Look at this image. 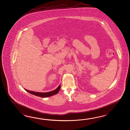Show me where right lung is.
Listing matches in <instances>:
<instances>
[{
	"mask_svg": "<svg viewBox=\"0 0 130 130\" xmlns=\"http://www.w3.org/2000/svg\"><path fill=\"white\" fill-rule=\"evenodd\" d=\"M60 88H61V85H60L56 89H55L52 91L46 93L36 92H34V91H29V90H26V89H25V90H26L27 92L30 93V94H32V95H36L38 96L41 97V98H46V97H49V96H52V95H55V94H57L60 90Z\"/></svg>",
	"mask_w": 130,
	"mask_h": 130,
	"instance_id": "1",
	"label": "right lung"
}]
</instances>
